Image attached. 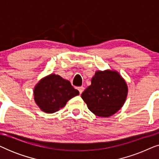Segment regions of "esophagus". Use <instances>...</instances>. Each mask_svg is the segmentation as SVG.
<instances>
[{
  "instance_id": "1",
  "label": "esophagus",
  "mask_w": 159,
  "mask_h": 159,
  "mask_svg": "<svg viewBox=\"0 0 159 159\" xmlns=\"http://www.w3.org/2000/svg\"><path fill=\"white\" fill-rule=\"evenodd\" d=\"M84 87H79V88H78V90H79L80 94H82V92L84 91Z\"/></svg>"
}]
</instances>
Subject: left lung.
Here are the masks:
<instances>
[{"instance_id":"obj_1","label":"left lung","mask_w":159,"mask_h":159,"mask_svg":"<svg viewBox=\"0 0 159 159\" xmlns=\"http://www.w3.org/2000/svg\"><path fill=\"white\" fill-rule=\"evenodd\" d=\"M125 80L116 71H97L81 97L96 116H112L122 107L127 96Z\"/></svg>"}]
</instances>
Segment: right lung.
<instances>
[{
    "instance_id": "right-lung-1",
    "label": "right lung",
    "mask_w": 159,
    "mask_h": 159,
    "mask_svg": "<svg viewBox=\"0 0 159 159\" xmlns=\"http://www.w3.org/2000/svg\"><path fill=\"white\" fill-rule=\"evenodd\" d=\"M79 94L70 82L55 74L41 79L34 89V101L48 114H53L64 107L69 100Z\"/></svg>"
}]
</instances>
